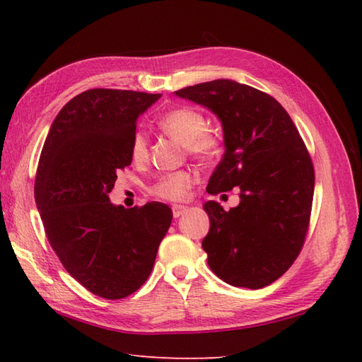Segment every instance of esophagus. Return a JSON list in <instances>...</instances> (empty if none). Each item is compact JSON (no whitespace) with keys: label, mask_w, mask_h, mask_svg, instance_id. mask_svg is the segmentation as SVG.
Returning a JSON list of instances; mask_svg holds the SVG:
<instances>
[{"label":"esophagus","mask_w":362,"mask_h":362,"mask_svg":"<svg viewBox=\"0 0 362 362\" xmlns=\"http://www.w3.org/2000/svg\"><path fill=\"white\" fill-rule=\"evenodd\" d=\"M188 211V206H185V205H173V214H174V218H180L183 213H187Z\"/></svg>","instance_id":"esophagus-1"}]
</instances>
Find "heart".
Returning a JSON list of instances; mask_svg holds the SVG:
<instances>
[{"label":"heart","instance_id":"1","mask_svg":"<svg viewBox=\"0 0 362 362\" xmlns=\"http://www.w3.org/2000/svg\"><path fill=\"white\" fill-rule=\"evenodd\" d=\"M165 132L187 146L191 157L201 161H213L222 152V138L206 127L205 115L193 107H177L160 119ZM130 157L134 161H144L148 157V140L143 132H135L130 140ZM196 177L189 171H179L161 175L152 187V194L166 201H183L194 185Z\"/></svg>","mask_w":362,"mask_h":362}]
</instances>
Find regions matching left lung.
Instances as JSON below:
<instances>
[{"label":"left lung","mask_w":362,"mask_h":362,"mask_svg":"<svg viewBox=\"0 0 362 362\" xmlns=\"http://www.w3.org/2000/svg\"><path fill=\"white\" fill-rule=\"evenodd\" d=\"M210 109L224 132V157L206 193L240 187V205L226 211L209 201L202 247L211 271L236 288L259 289L288 271L303 247L314 194L308 149L281 104L230 79L177 90Z\"/></svg>","instance_id":"left-lung-1"}]
</instances>
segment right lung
<instances>
[{
	"instance_id": "add662e5",
	"label": "right lung",
	"mask_w": 362,
	"mask_h": 362,
	"mask_svg": "<svg viewBox=\"0 0 362 362\" xmlns=\"http://www.w3.org/2000/svg\"><path fill=\"white\" fill-rule=\"evenodd\" d=\"M160 95L93 88L52 121L38 160L35 204L66 272L95 296L117 300L148 280L173 221L168 205L124 209L109 193L132 163L136 119Z\"/></svg>"
}]
</instances>
